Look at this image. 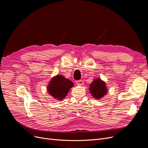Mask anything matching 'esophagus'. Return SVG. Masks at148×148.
<instances>
[{"mask_svg": "<svg viewBox=\"0 0 148 148\" xmlns=\"http://www.w3.org/2000/svg\"><path fill=\"white\" fill-rule=\"evenodd\" d=\"M77 85H78V86H83V81L82 80H79V81H77L76 82Z\"/></svg>", "mask_w": 148, "mask_h": 148, "instance_id": "obj_1", "label": "esophagus"}]
</instances>
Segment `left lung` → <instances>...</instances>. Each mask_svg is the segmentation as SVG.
<instances>
[{"mask_svg":"<svg viewBox=\"0 0 148 148\" xmlns=\"http://www.w3.org/2000/svg\"><path fill=\"white\" fill-rule=\"evenodd\" d=\"M89 89L91 95L97 99L103 98L108 93L106 82L100 78H97L93 80L89 85Z\"/></svg>","mask_w":148,"mask_h":148,"instance_id":"1","label":"left lung"}]
</instances>
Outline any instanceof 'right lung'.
I'll use <instances>...</instances> for the list:
<instances>
[{
  "instance_id": "add662e5",
  "label": "right lung",
  "mask_w": 148,
  "mask_h": 148,
  "mask_svg": "<svg viewBox=\"0 0 148 148\" xmlns=\"http://www.w3.org/2000/svg\"><path fill=\"white\" fill-rule=\"evenodd\" d=\"M74 86V83L62 75L53 77L47 88L49 94L57 100L62 101L65 98L69 90Z\"/></svg>"
}]
</instances>
